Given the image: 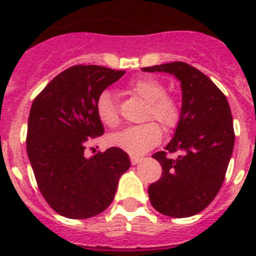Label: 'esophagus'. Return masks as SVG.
Wrapping results in <instances>:
<instances>
[{
  "label": "esophagus",
  "mask_w": 256,
  "mask_h": 256,
  "mask_svg": "<svg viewBox=\"0 0 256 256\" xmlns=\"http://www.w3.org/2000/svg\"><path fill=\"white\" fill-rule=\"evenodd\" d=\"M140 160V156H130V162H132V164H136Z\"/></svg>",
  "instance_id": "1"
}]
</instances>
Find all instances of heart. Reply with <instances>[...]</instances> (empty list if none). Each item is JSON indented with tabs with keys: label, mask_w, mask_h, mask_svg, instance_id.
<instances>
[{
	"label": "heart",
	"mask_w": 256,
	"mask_h": 256,
	"mask_svg": "<svg viewBox=\"0 0 256 256\" xmlns=\"http://www.w3.org/2000/svg\"><path fill=\"white\" fill-rule=\"evenodd\" d=\"M128 92L146 102L144 120L148 122L112 132L108 140L112 146L122 148L132 156H140L156 148L162 140V128L154 122V120L166 130H172L178 126L182 120V104L176 96L166 92L164 82L152 76L134 78L128 84ZM96 114L108 128H116L120 124L118 104L110 90H104L96 96Z\"/></svg>",
	"instance_id": "obj_1"
}]
</instances>
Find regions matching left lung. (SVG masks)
I'll use <instances>...</instances> for the list:
<instances>
[{"label":"left lung","mask_w":256,"mask_h":256,"mask_svg":"<svg viewBox=\"0 0 256 256\" xmlns=\"http://www.w3.org/2000/svg\"><path fill=\"white\" fill-rule=\"evenodd\" d=\"M142 70L174 74L182 85V120L166 150L152 156L164 171L148 186V198L160 214L187 218L204 210L224 180L235 142L230 104L206 74L186 62ZM168 152L178 156L168 158Z\"/></svg>","instance_id":"1"}]
</instances>
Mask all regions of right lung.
Instances as JSON below:
<instances>
[{"label": "right lung", "instance_id": "add662e5", "mask_svg": "<svg viewBox=\"0 0 256 256\" xmlns=\"http://www.w3.org/2000/svg\"><path fill=\"white\" fill-rule=\"evenodd\" d=\"M124 70L74 65L46 85L33 100L26 150L37 186L52 208L70 219H86L110 206L130 160L120 148L84 156L86 144L104 134L96 114L100 92Z\"/></svg>", "mask_w": 256, "mask_h": 256}]
</instances>
